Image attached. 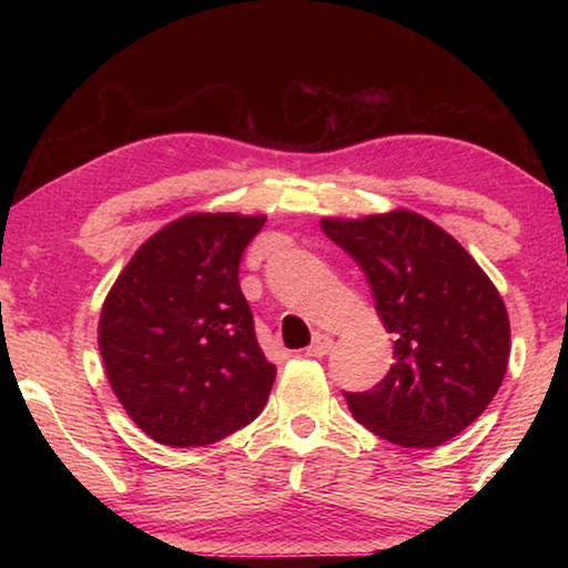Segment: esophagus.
Instances as JSON below:
<instances>
[{"label":"esophagus","instance_id":"esophagus-1","mask_svg":"<svg viewBox=\"0 0 568 568\" xmlns=\"http://www.w3.org/2000/svg\"><path fill=\"white\" fill-rule=\"evenodd\" d=\"M331 345H333L331 335H321V333H318V335H315V338H313V343L307 345L305 355H311V358H323V355H328Z\"/></svg>","mask_w":568,"mask_h":568}]
</instances>
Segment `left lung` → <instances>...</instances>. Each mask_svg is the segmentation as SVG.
<instances>
[{
    "label": "left lung",
    "instance_id": "8db88e82",
    "mask_svg": "<svg viewBox=\"0 0 568 568\" xmlns=\"http://www.w3.org/2000/svg\"><path fill=\"white\" fill-rule=\"evenodd\" d=\"M321 227L358 263L393 333L386 378L343 393L353 418L403 448L458 436L506 376L511 328L494 283L446 230L408 210Z\"/></svg>",
    "mask_w": 568,
    "mask_h": 568
}]
</instances>
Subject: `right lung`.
<instances>
[{
  "instance_id": "right-lung-1",
  "label": "right lung",
  "mask_w": 568,
  "mask_h": 568,
  "mask_svg": "<svg viewBox=\"0 0 568 568\" xmlns=\"http://www.w3.org/2000/svg\"><path fill=\"white\" fill-rule=\"evenodd\" d=\"M263 225V215L180 217L134 253L104 301V371L158 444H215L265 408L275 365L257 345L237 281Z\"/></svg>"
}]
</instances>
